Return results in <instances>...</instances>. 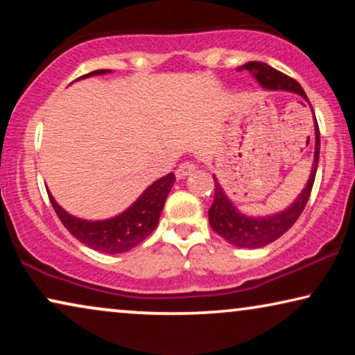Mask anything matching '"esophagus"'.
<instances>
[{"instance_id": "34e87169", "label": "esophagus", "mask_w": 355, "mask_h": 355, "mask_svg": "<svg viewBox=\"0 0 355 355\" xmlns=\"http://www.w3.org/2000/svg\"><path fill=\"white\" fill-rule=\"evenodd\" d=\"M192 171H196V164H193L192 162H184L179 164V168L176 169V178L182 179V178L189 176Z\"/></svg>"}]
</instances>
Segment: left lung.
<instances>
[{
    "instance_id": "8db88e82",
    "label": "left lung",
    "mask_w": 355,
    "mask_h": 355,
    "mask_svg": "<svg viewBox=\"0 0 355 355\" xmlns=\"http://www.w3.org/2000/svg\"><path fill=\"white\" fill-rule=\"evenodd\" d=\"M245 69L249 71L252 76L259 80V84L263 89L268 90H284L297 94L309 101L307 95L297 80L293 77L283 74V72L273 69V67L265 64L260 61H250L247 64L241 66L239 71ZM320 159V129L318 123L315 121V155H313V164L312 171H310V178L307 184H305L304 191L299 193L293 205H289L286 210L276 213V215L268 216H245L232 205V202L227 198V196L223 191L221 184L215 179V200L213 205L208 210V220H210V226L216 234H220L223 239H226L230 244L236 247H245V249H259V247H265L271 244V242L278 239L289 230L291 226L297 221L300 213L304 211L305 205H307L310 192H312L315 174H317Z\"/></svg>"
}]
</instances>
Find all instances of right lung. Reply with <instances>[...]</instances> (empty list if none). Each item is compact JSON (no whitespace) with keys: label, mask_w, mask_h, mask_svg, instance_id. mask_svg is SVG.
Returning a JSON list of instances; mask_svg holds the SVG:
<instances>
[{"label":"right lung","mask_w":355,"mask_h":355,"mask_svg":"<svg viewBox=\"0 0 355 355\" xmlns=\"http://www.w3.org/2000/svg\"><path fill=\"white\" fill-rule=\"evenodd\" d=\"M108 72L111 71H92L89 74L79 77V79L108 74ZM174 181H176V178H174L173 173L159 178L152 186L145 189L142 196L128 210L119 213L118 216L101 221H89L72 216L58 205L50 192H48V197H50V202L55 208L58 218L77 241L90 247V249L103 252V254H123V252H128L134 249L135 245H139L155 231Z\"/></svg>","instance_id":"add662e5"}]
</instances>
